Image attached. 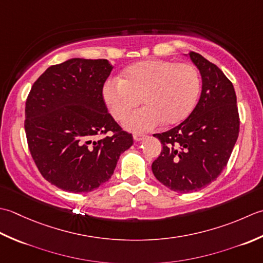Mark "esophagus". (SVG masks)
<instances>
[{"instance_id": "obj_1", "label": "esophagus", "mask_w": 263, "mask_h": 263, "mask_svg": "<svg viewBox=\"0 0 263 263\" xmlns=\"http://www.w3.org/2000/svg\"><path fill=\"white\" fill-rule=\"evenodd\" d=\"M145 135H141V134H135V135H134V141L135 142H142L143 139H145Z\"/></svg>"}]
</instances>
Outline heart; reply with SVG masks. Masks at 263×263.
I'll return each mask as SVG.
<instances>
[{"mask_svg": "<svg viewBox=\"0 0 263 263\" xmlns=\"http://www.w3.org/2000/svg\"><path fill=\"white\" fill-rule=\"evenodd\" d=\"M200 84L199 72L191 64L148 60L128 67L122 79L108 80L103 99L116 119L142 100L145 105L128 114L122 126L133 133H146L162 122L184 120L196 104Z\"/></svg>", "mask_w": 263, "mask_h": 263, "instance_id": "obj_1", "label": "heart"}]
</instances>
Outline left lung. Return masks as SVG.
Listing matches in <instances>:
<instances>
[{"label":"left lung","mask_w":263,"mask_h":263,"mask_svg":"<svg viewBox=\"0 0 263 263\" xmlns=\"http://www.w3.org/2000/svg\"><path fill=\"white\" fill-rule=\"evenodd\" d=\"M186 57L201 74L200 100L181 124L155 134L163 148L152 163L155 178L178 193L196 192L211 184L226 167L239 133L233 84L199 53Z\"/></svg>","instance_id":"left-lung-1"}]
</instances>
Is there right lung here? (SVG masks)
<instances>
[{
    "label": "right lung",
    "instance_id": "obj_1",
    "mask_svg": "<svg viewBox=\"0 0 263 263\" xmlns=\"http://www.w3.org/2000/svg\"><path fill=\"white\" fill-rule=\"evenodd\" d=\"M114 66L73 58L47 68L26 101L25 130L43 177L59 189L87 193L108 181L133 136L121 130L102 89ZM110 137L99 140L101 133Z\"/></svg>",
    "mask_w": 263,
    "mask_h": 263
}]
</instances>
